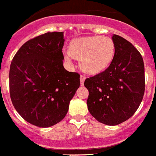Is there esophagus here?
Instances as JSON below:
<instances>
[{"instance_id":"34e87169","label":"esophagus","mask_w":156,"mask_h":156,"mask_svg":"<svg viewBox=\"0 0 156 156\" xmlns=\"http://www.w3.org/2000/svg\"><path fill=\"white\" fill-rule=\"evenodd\" d=\"M85 80V77L84 76V75H81V76H80V83H81V85H84Z\"/></svg>"}]
</instances>
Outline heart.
I'll use <instances>...</instances> for the list:
<instances>
[{
    "label": "heart",
    "instance_id": "heart-1",
    "mask_svg": "<svg viewBox=\"0 0 156 156\" xmlns=\"http://www.w3.org/2000/svg\"><path fill=\"white\" fill-rule=\"evenodd\" d=\"M115 54V44L107 36H87L71 40L64 58L71 62L79 59V65L88 74H98L109 67Z\"/></svg>",
    "mask_w": 156,
    "mask_h": 156
}]
</instances>
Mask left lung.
Masks as SVG:
<instances>
[{"label":"left lung","mask_w":156,"mask_h":156,"mask_svg":"<svg viewBox=\"0 0 156 156\" xmlns=\"http://www.w3.org/2000/svg\"><path fill=\"white\" fill-rule=\"evenodd\" d=\"M113 61L104 71L85 81L87 106L99 122L114 126L128 120L139 107L144 93V66L138 50L117 35Z\"/></svg>","instance_id":"8db88e82"}]
</instances>
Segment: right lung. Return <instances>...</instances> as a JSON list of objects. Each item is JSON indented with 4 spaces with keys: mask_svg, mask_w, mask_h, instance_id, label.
Wrapping results in <instances>:
<instances>
[{
    "mask_svg": "<svg viewBox=\"0 0 156 156\" xmlns=\"http://www.w3.org/2000/svg\"><path fill=\"white\" fill-rule=\"evenodd\" d=\"M63 32L47 33L22 45L9 71L10 96L22 118L49 127L64 118L80 86V75L63 66Z\"/></svg>",
    "mask_w": 156,
    "mask_h": 156,
    "instance_id": "obj_1",
    "label": "right lung"
}]
</instances>
